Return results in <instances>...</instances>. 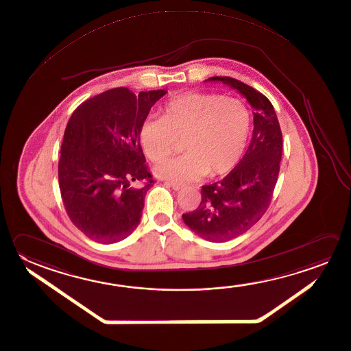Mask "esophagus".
<instances>
[{
  "instance_id": "1",
  "label": "esophagus",
  "mask_w": 351,
  "mask_h": 351,
  "mask_svg": "<svg viewBox=\"0 0 351 351\" xmlns=\"http://www.w3.org/2000/svg\"><path fill=\"white\" fill-rule=\"evenodd\" d=\"M167 184L169 185V186H172V189L177 191H182V189L184 188V185L179 184V183H174V182H168Z\"/></svg>"
}]
</instances>
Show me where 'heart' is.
<instances>
[{
    "label": "heart",
    "instance_id": "1",
    "mask_svg": "<svg viewBox=\"0 0 351 351\" xmlns=\"http://www.w3.org/2000/svg\"><path fill=\"white\" fill-rule=\"evenodd\" d=\"M252 116L239 99L188 93L167 102L162 117H148L140 130L141 146L152 160L166 158L184 140L185 153L154 167L157 177L179 183L221 177L232 172L245 156Z\"/></svg>",
    "mask_w": 351,
    "mask_h": 351
}]
</instances>
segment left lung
Segmentation results:
<instances>
[{
    "instance_id": "1",
    "label": "left lung",
    "mask_w": 351,
    "mask_h": 351,
    "mask_svg": "<svg viewBox=\"0 0 351 351\" xmlns=\"http://www.w3.org/2000/svg\"><path fill=\"white\" fill-rule=\"evenodd\" d=\"M235 89L254 108V132L243 160L225 178L203 185L202 202L183 214L185 225L206 241L243 235L267 210L280 173L282 132L274 106L257 90L230 77H213Z\"/></svg>"
}]
</instances>
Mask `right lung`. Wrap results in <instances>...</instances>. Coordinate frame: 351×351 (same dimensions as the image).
<instances>
[{"mask_svg":"<svg viewBox=\"0 0 351 351\" xmlns=\"http://www.w3.org/2000/svg\"><path fill=\"white\" fill-rule=\"evenodd\" d=\"M166 90L115 88L84 101L64 132L59 188L71 223L97 243L126 239L140 223L153 185L140 130ZM141 182L138 189L134 184Z\"/></svg>","mask_w":351,"mask_h":351,"instance_id":"obj_1","label":"right lung"}]
</instances>
